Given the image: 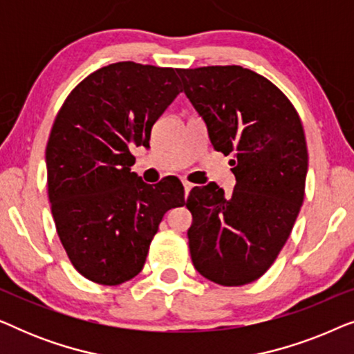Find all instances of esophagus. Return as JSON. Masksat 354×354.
<instances>
[{"label":"esophagus","mask_w":354,"mask_h":354,"mask_svg":"<svg viewBox=\"0 0 354 354\" xmlns=\"http://www.w3.org/2000/svg\"><path fill=\"white\" fill-rule=\"evenodd\" d=\"M193 187H195V185H193V183H190L188 180H183V188H185V198L190 195V190H192Z\"/></svg>","instance_id":"1"}]
</instances>
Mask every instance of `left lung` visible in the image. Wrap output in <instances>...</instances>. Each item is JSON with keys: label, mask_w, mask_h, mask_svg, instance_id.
<instances>
[{"label": "left lung", "mask_w": 354, "mask_h": 354, "mask_svg": "<svg viewBox=\"0 0 354 354\" xmlns=\"http://www.w3.org/2000/svg\"><path fill=\"white\" fill-rule=\"evenodd\" d=\"M216 151L232 154V195L195 187L188 245L195 269L224 287L266 274L292 234L304 200L308 148L301 119L283 91L241 66L177 69Z\"/></svg>", "instance_id": "1"}]
</instances>
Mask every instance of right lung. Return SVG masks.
I'll return each instance as SVG.
<instances>
[{"label": "right lung", "mask_w": 354, "mask_h": 354, "mask_svg": "<svg viewBox=\"0 0 354 354\" xmlns=\"http://www.w3.org/2000/svg\"><path fill=\"white\" fill-rule=\"evenodd\" d=\"M180 91L172 67L122 61L85 77L57 111L46 143L48 198L67 258L91 282L138 275L164 214L185 205L178 178L153 187L130 172V149L149 147L153 124Z\"/></svg>", "instance_id": "right-lung-1"}]
</instances>
